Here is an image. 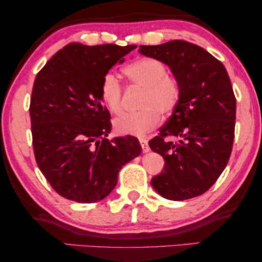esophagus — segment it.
Masks as SVG:
<instances>
[{"label":"esophagus","instance_id":"34e87169","mask_svg":"<svg viewBox=\"0 0 262 262\" xmlns=\"http://www.w3.org/2000/svg\"><path fill=\"white\" fill-rule=\"evenodd\" d=\"M139 143H141V146H142L143 151L148 152L149 150H150L149 145H148V141H146V139H144V138H139Z\"/></svg>","mask_w":262,"mask_h":262}]
</instances>
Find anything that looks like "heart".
<instances>
[{"label": "heart", "instance_id": "b5f03b06", "mask_svg": "<svg viewBox=\"0 0 262 262\" xmlns=\"http://www.w3.org/2000/svg\"><path fill=\"white\" fill-rule=\"evenodd\" d=\"M124 73L135 87L144 89L139 100L141 111L126 113L114 120V130L121 135L143 136L157 126L162 116H169L181 99L182 87L178 77L168 74L166 64L154 57H143L125 67ZM100 99L106 110L119 114L123 110V84L112 71L100 82Z\"/></svg>", "mask_w": 262, "mask_h": 262}]
</instances>
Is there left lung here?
Segmentation results:
<instances>
[{"label": "left lung", "mask_w": 262, "mask_h": 262, "mask_svg": "<svg viewBox=\"0 0 262 262\" xmlns=\"http://www.w3.org/2000/svg\"><path fill=\"white\" fill-rule=\"evenodd\" d=\"M139 52L166 63L182 87L178 107L149 142L164 160L151 185L167 199L194 198L210 189L230 159L236 119L230 78L222 62L192 42L141 45Z\"/></svg>", "instance_id": "obj_1"}]
</instances>
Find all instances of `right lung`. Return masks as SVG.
Instances as JSON below:
<instances>
[{"label":"right lung","mask_w":262,"mask_h":262,"mask_svg":"<svg viewBox=\"0 0 262 262\" xmlns=\"http://www.w3.org/2000/svg\"><path fill=\"white\" fill-rule=\"evenodd\" d=\"M136 48L71 42L35 77L30 103L35 161L63 198L103 199L116 187L121 167L142 151L134 136L105 138L112 124L99 92L103 75Z\"/></svg>","instance_id":"1"}]
</instances>
